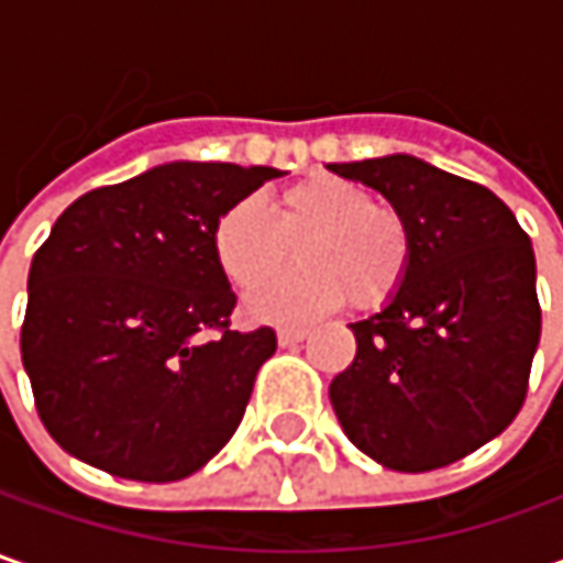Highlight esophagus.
<instances>
[{
    "label": "esophagus",
    "mask_w": 563,
    "mask_h": 563,
    "mask_svg": "<svg viewBox=\"0 0 563 563\" xmlns=\"http://www.w3.org/2000/svg\"><path fill=\"white\" fill-rule=\"evenodd\" d=\"M307 335H310L307 329H278V344L282 347H291V344H300Z\"/></svg>",
    "instance_id": "1"
}]
</instances>
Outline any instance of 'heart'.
<instances>
[{
  "label": "heart",
  "instance_id": "obj_1",
  "mask_svg": "<svg viewBox=\"0 0 563 563\" xmlns=\"http://www.w3.org/2000/svg\"><path fill=\"white\" fill-rule=\"evenodd\" d=\"M288 247H297L300 269L253 288L244 300V313L256 322H307L344 300L376 310L398 294L413 256L398 209L335 175L285 187L269 216L256 200H238L212 225V260L234 288L272 275L288 260Z\"/></svg>",
  "mask_w": 563,
  "mask_h": 563
}]
</instances>
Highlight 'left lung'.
Returning a JSON list of instances; mask_svg holds the SVG:
<instances>
[{
	"mask_svg": "<svg viewBox=\"0 0 563 563\" xmlns=\"http://www.w3.org/2000/svg\"><path fill=\"white\" fill-rule=\"evenodd\" d=\"M407 219L398 294L351 322L357 357L329 385L344 435L388 470L429 473L492 442L520 413L539 347L530 234L488 187L417 156L329 165Z\"/></svg>",
	"mask_w": 563,
	"mask_h": 563,
	"instance_id": "1",
	"label": "left lung"
}]
</instances>
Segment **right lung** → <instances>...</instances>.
Masks as SVG:
<instances>
[{
	"label": "right lung",
	"mask_w": 563,
	"mask_h": 563,
	"mask_svg": "<svg viewBox=\"0 0 563 563\" xmlns=\"http://www.w3.org/2000/svg\"><path fill=\"white\" fill-rule=\"evenodd\" d=\"M282 172L168 163L68 206L33 253L21 360L46 432L121 479L175 483L234 435L275 332H234L222 209Z\"/></svg>",
	"instance_id": "1"
}]
</instances>
